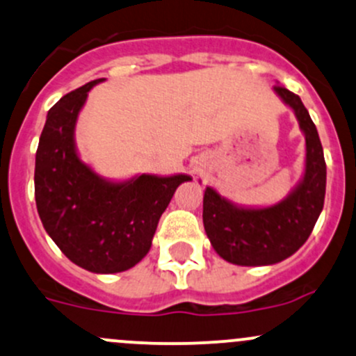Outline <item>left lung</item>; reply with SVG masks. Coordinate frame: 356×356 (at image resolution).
Masks as SVG:
<instances>
[{
	"label": "left lung",
	"mask_w": 356,
	"mask_h": 356,
	"mask_svg": "<svg viewBox=\"0 0 356 356\" xmlns=\"http://www.w3.org/2000/svg\"><path fill=\"white\" fill-rule=\"evenodd\" d=\"M275 92L294 109L306 135V172L287 199L272 208L243 209L206 187L202 222L218 255L236 265H272L286 260L306 243L324 206L326 162L316 124L298 95L284 86Z\"/></svg>",
	"instance_id": "8db88e82"
}]
</instances>
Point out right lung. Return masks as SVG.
I'll return each instance as SVG.
<instances>
[{
    "label": "right lung",
    "instance_id": "1",
    "mask_svg": "<svg viewBox=\"0 0 356 356\" xmlns=\"http://www.w3.org/2000/svg\"><path fill=\"white\" fill-rule=\"evenodd\" d=\"M74 89L47 115L35 157V201L45 232L70 261L89 272L131 268L152 247L159 220L189 175H140L113 184L76 154L74 127L88 91Z\"/></svg>",
    "mask_w": 356,
    "mask_h": 356
}]
</instances>
